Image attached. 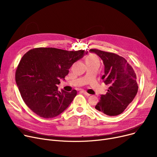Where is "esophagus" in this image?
I'll return each mask as SVG.
<instances>
[{
    "instance_id": "obj_1",
    "label": "esophagus",
    "mask_w": 157,
    "mask_h": 157,
    "mask_svg": "<svg viewBox=\"0 0 157 157\" xmlns=\"http://www.w3.org/2000/svg\"><path fill=\"white\" fill-rule=\"evenodd\" d=\"M82 93H83L85 95H86V96H87V97H89V96H90V94H88L86 91H84V90H83V91H82Z\"/></svg>"
}]
</instances>
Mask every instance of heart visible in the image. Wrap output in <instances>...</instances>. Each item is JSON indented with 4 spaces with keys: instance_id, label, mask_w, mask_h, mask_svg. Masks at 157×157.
<instances>
[{
    "instance_id": "b5f03b06",
    "label": "heart",
    "mask_w": 157,
    "mask_h": 157,
    "mask_svg": "<svg viewBox=\"0 0 157 157\" xmlns=\"http://www.w3.org/2000/svg\"><path fill=\"white\" fill-rule=\"evenodd\" d=\"M97 60L96 56L93 54L88 55L85 59L86 62H91V61H94V60Z\"/></svg>"
}]
</instances>
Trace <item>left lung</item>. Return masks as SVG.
<instances>
[{
	"label": "left lung",
	"mask_w": 157,
	"mask_h": 157,
	"mask_svg": "<svg viewBox=\"0 0 157 157\" xmlns=\"http://www.w3.org/2000/svg\"><path fill=\"white\" fill-rule=\"evenodd\" d=\"M96 53L104 65V83L109 88L105 95H102L95 108L109 116L122 113L136 97L138 85L136 74L124 58L113 53L97 49H90Z\"/></svg>",
	"instance_id": "1"
}]
</instances>
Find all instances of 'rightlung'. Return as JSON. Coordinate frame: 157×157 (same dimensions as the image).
I'll use <instances>...</instances> for the list:
<instances>
[{
	"instance_id": "obj_1",
	"label": "right lung",
	"mask_w": 157,
	"mask_h": 157,
	"mask_svg": "<svg viewBox=\"0 0 157 157\" xmlns=\"http://www.w3.org/2000/svg\"><path fill=\"white\" fill-rule=\"evenodd\" d=\"M84 50L67 51L55 48H37L25 54L18 65L15 80L24 102L40 117L52 118L61 114L77 94L58 90L72 64Z\"/></svg>"
}]
</instances>
